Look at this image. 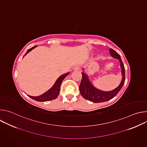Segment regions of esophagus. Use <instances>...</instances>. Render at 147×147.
Segmentation results:
<instances>
[{"mask_svg": "<svg viewBox=\"0 0 147 147\" xmlns=\"http://www.w3.org/2000/svg\"><path fill=\"white\" fill-rule=\"evenodd\" d=\"M80 69V67L79 66H76L74 67V70H79Z\"/></svg>", "mask_w": 147, "mask_h": 147, "instance_id": "34e87169", "label": "esophagus"}]
</instances>
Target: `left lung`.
I'll return each mask as SVG.
<instances>
[{
  "label": "left lung",
  "instance_id": "obj_1",
  "mask_svg": "<svg viewBox=\"0 0 147 147\" xmlns=\"http://www.w3.org/2000/svg\"><path fill=\"white\" fill-rule=\"evenodd\" d=\"M109 52L112 57L117 59L120 62V68L121 70V73L122 76V79L120 84L112 91H104L100 90L93 86L89 80L88 76L84 71V69H83V72L81 73L82 80L80 85L79 89L81 95L86 99L95 103L108 101L114 98L123 86L125 81V69L120 56L112 49H109Z\"/></svg>",
  "mask_w": 147,
  "mask_h": 147
}]
</instances>
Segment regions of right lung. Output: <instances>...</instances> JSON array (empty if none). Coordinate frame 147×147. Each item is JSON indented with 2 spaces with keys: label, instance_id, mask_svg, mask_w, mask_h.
Returning <instances> with one entry per match:
<instances>
[{
  "label": "right lung",
  "instance_id": "1",
  "mask_svg": "<svg viewBox=\"0 0 147 147\" xmlns=\"http://www.w3.org/2000/svg\"><path fill=\"white\" fill-rule=\"evenodd\" d=\"M37 46H34L33 47H32L31 48L29 49L26 53L24 55V57L30 52H31L32 49H34L35 48H36ZM69 74V72L65 73L64 74H63L61 76H60L56 81V82H55V84H53V86L49 90H48L47 92H45V93L42 94V95H39V96H30V95H28L29 97H30L31 98H32V99L38 101V102H46V101H49V100H51L53 99H56L59 94V92H60V86L62 81L64 80V78Z\"/></svg>",
  "mask_w": 147,
  "mask_h": 147
}]
</instances>
